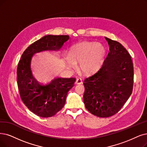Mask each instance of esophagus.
Instances as JSON below:
<instances>
[{
  "instance_id": "esophagus-1",
  "label": "esophagus",
  "mask_w": 147,
  "mask_h": 147,
  "mask_svg": "<svg viewBox=\"0 0 147 147\" xmlns=\"http://www.w3.org/2000/svg\"><path fill=\"white\" fill-rule=\"evenodd\" d=\"M75 83L77 84H81L83 83V81H82V80L80 78H78L76 80Z\"/></svg>"
}]
</instances>
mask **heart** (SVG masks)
Instances as JSON below:
<instances>
[{"label": "heart", "mask_w": 147, "mask_h": 147, "mask_svg": "<svg viewBox=\"0 0 147 147\" xmlns=\"http://www.w3.org/2000/svg\"><path fill=\"white\" fill-rule=\"evenodd\" d=\"M105 49L99 43L83 42L72 46L69 57L65 58L67 66L70 69L76 67L80 63V68L83 74L92 75L100 69L104 60Z\"/></svg>", "instance_id": "b5f03b06"}]
</instances>
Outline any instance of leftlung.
<instances>
[{
  "mask_svg": "<svg viewBox=\"0 0 147 147\" xmlns=\"http://www.w3.org/2000/svg\"><path fill=\"white\" fill-rule=\"evenodd\" d=\"M109 52L102 67L85 79L84 102L89 111L107 118L121 110L133 91L134 69L132 60L121 43L105 37Z\"/></svg>",
  "mask_w": 147,
  "mask_h": 147,
  "instance_id": "8db88e82",
  "label": "left lung"
}]
</instances>
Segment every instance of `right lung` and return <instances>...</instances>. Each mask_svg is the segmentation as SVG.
<instances>
[{"mask_svg":"<svg viewBox=\"0 0 147 147\" xmlns=\"http://www.w3.org/2000/svg\"><path fill=\"white\" fill-rule=\"evenodd\" d=\"M69 39V36H44L23 52L17 66V82L22 100L29 110L42 118L53 116L64 107L67 92L76 80L57 77L48 83H40L33 76L31 60L38 52L60 50Z\"/></svg>","mask_w":147,"mask_h":147,"instance_id":"add662e5","label":"right lung"}]
</instances>
